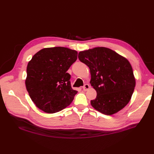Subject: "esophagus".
Segmentation results:
<instances>
[{"instance_id":"obj_1","label":"esophagus","mask_w":154,"mask_h":154,"mask_svg":"<svg viewBox=\"0 0 154 154\" xmlns=\"http://www.w3.org/2000/svg\"><path fill=\"white\" fill-rule=\"evenodd\" d=\"M89 88H90V85H88V84H85L84 86L83 87V90L84 91H86L89 89Z\"/></svg>"}]
</instances>
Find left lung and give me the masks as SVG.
I'll use <instances>...</instances> for the list:
<instances>
[{"label":"left lung","instance_id":"obj_1","mask_svg":"<svg viewBox=\"0 0 154 154\" xmlns=\"http://www.w3.org/2000/svg\"><path fill=\"white\" fill-rule=\"evenodd\" d=\"M78 58L90 69V83L97 92L91 105L105 115L123 109L131 99L136 78L128 60L114 51L97 47L80 51Z\"/></svg>","mask_w":154,"mask_h":154}]
</instances>
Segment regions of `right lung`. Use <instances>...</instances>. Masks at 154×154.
<instances>
[{"instance_id": "1", "label": "right lung", "mask_w": 154, "mask_h": 154, "mask_svg": "<svg viewBox=\"0 0 154 154\" xmlns=\"http://www.w3.org/2000/svg\"><path fill=\"white\" fill-rule=\"evenodd\" d=\"M78 52L64 47L44 48L28 62L26 89L32 102L46 113L66 108L78 92L71 86L67 72L77 59Z\"/></svg>"}]
</instances>
